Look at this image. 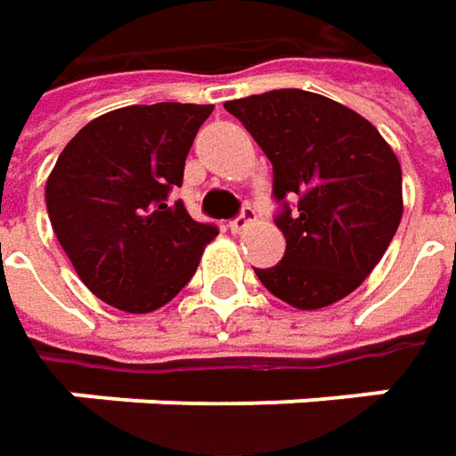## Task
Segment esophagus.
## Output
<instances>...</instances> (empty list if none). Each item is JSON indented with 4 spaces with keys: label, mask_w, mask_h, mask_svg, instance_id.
Masks as SVG:
<instances>
[{
    "label": "esophagus",
    "mask_w": 456,
    "mask_h": 456,
    "mask_svg": "<svg viewBox=\"0 0 456 456\" xmlns=\"http://www.w3.org/2000/svg\"><path fill=\"white\" fill-rule=\"evenodd\" d=\"M254 220H256V210H254V208H251V205H243V208H240V213H238L236 218L228 223V228H231L233 233H243V231H246V228H248V225L254 223Z\"/></svg>",
    "instance_id": "34e87169"
}]
</instances>
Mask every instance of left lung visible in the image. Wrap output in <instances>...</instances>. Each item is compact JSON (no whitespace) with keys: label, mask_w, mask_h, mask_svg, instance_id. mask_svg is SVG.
<instances>
[{"label":"left lung","mask_w":456,"mask_h":456,"mask_svg":"<svg viewBox=\"0 0 456 456\" xmlns=\"http://www.w3.org/2000/svg\"><path fill=\"white\" fill-rule=\"evenodd\" d=\"M225 111L273 167V223L287 251L276 266L254 269L258 281L297 309H320L358 289L403 213L394 150L353 109L299 88L228 101Z\"/></svg>","instance_id":"8db88e82"}]
</instances>
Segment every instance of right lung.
Wrapping results in <instances>:
<instances>
[{
    "label": "right lung",
    "instance_id": "1",
    "mask_svg": "<svg viewBox=\"0 0 456 456\" xmlns=\"http://www.w3.org/2000/svg\"><path fill=\"white\" fill-rule=\"evenodd\" d=\"M213 106H126L86 124L45 184L53 231L80 281L106 305L144 314L198 269L218 225L190 218L169 192Z\"/></svg>",
    "mask_w": 456,
    "mask_h": 456
}]
</instances>
